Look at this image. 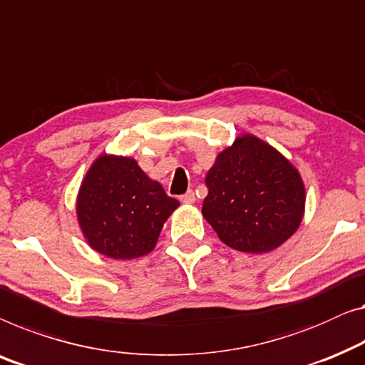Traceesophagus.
I'll return each instance as SVG.
<instances>
[{
  "mask_svg": "<svg viewBox=\"0 0 365 365\" xmlns=\"http://www.w3.org/2000/svg\"><path fill=\"white\" fill-rule=\"evenodd\" d=\"M179 199H181V202H184V204H192V202H195V194H194V191H187L186 194H182Z\"/></svg>",
  "mask_w": 365,
  "mask_h": 365,
  "instance_id": "1",
  "label": "esophagus"
}]
</instances>
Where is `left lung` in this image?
Returning <instances> with one entry per match:
<instances>
[{"label":"left lung","mask_w":365,"mask_h":365,"mask_svg":"<svg viewBox=\"0 0 365 365\" xmlns=\"http://www.w3.org/2000/svg\"><path fill=\"white\" fill-rule=\"evenodd\" d=\"M204 219L225 245L265 253L292 237L304 214V184L282 153L250 133L219 153L205 176Z\"/></svg>","instance_id":"left-lung-1"}]
</instances>
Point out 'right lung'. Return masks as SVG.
Returning <instances> with one entry per match:
<instances>
[{"label":"right lung","instance_id":"add662e5","mask_svg":"<svg viewBox=\"0 0 365 365\" xmlns=\"http://www.w3.org/2000/svg\"><path fill=\"white\" fill-rule=\"evenodd\" d=\"M133 158L102 155L77 195V220L95 252L115 260L143 257L156 247L166 219L178 209Z\"/></svg>","mask_w":365,"mask_h":365}]
</instances>
